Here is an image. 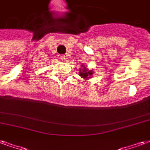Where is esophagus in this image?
I'll list each match as a JSON object with an SVG mask.
<instances>
[{
  "label": "esophagus",
  "mask_w": 150,
  "mask_h": 150,
  "mask_svg": "<svg viewBox=\"0 0 150 150\" xmlns=\"http://www.w3.org/2000/svg\"><path fill=\"white\" fill-rule=\"evenodd\" d=\"M59 58H60L61 60H62V61H65L66 59V56H65V55H62V54L59 56Z\"/></svg>",
  "instance_id": "esophagus-1"
}]
</instances>
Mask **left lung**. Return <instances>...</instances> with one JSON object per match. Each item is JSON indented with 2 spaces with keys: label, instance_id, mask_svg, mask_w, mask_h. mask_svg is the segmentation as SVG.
I'll return each mask as SVG.
<instances>
[{
  "label": "left lung",
  "instance_id": "8db88e82",
  "mask_svg": "<svg viewBox=\"0 0 150 150\" xmlns=\"http://www.w3.org/2000/svg\"><path fill=\"white\" fill-rule=\"evenodd\" d=\"M80 76H81V78L84 79V81H86L88 79L92 78V75L94 74L93 71L90 70L89 69L87 68V66L84 65L81 66V68H80Z\"/></svg>",
  "mask_w": 150,
  "mask_h": 150
}]
</instances>
